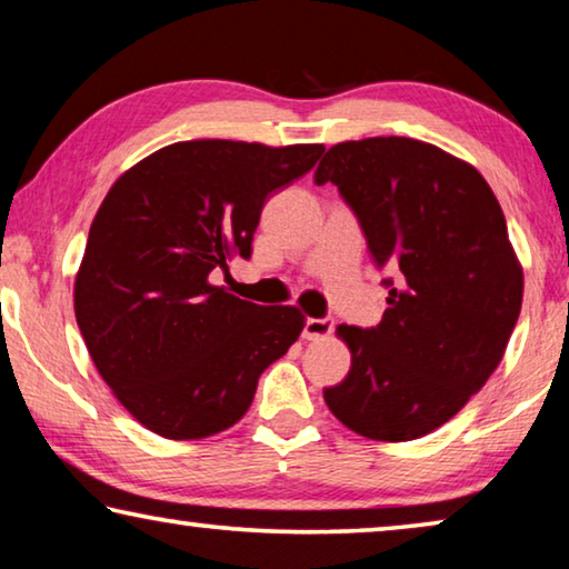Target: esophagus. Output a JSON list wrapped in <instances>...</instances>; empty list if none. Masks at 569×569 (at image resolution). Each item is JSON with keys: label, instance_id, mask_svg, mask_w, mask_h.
I'll return each instance as SVG.
<instances>
[{"label": "esophagus", "instance_id": "1", "mask_svg": "<svg viewBox=\"0 0 569 569\" xmlns=\"http://www.w3.org/2000/svg\"><path fill=\"white\" fill-rule=\"evenodd\" d=\"M329 335H332V321L329 319L309 317L307 321H303V332H301L303 339H325Z\"/></svg>", "mask_w": 569, "mask_h": 569}]
</instances>
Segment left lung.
<instances>
[{
  "instance_id": "1",
  "label": "left lung",
  "mask_w": 569,
  "mask_h": 569,
  "mask_svg": "<svg viewBox=\"0 0 569 569\" xmlns=\"http://www.w3.org/2000/svg\"><path fill=\"white\" fill-rule=\"evenodd\" d=\"M313 183H335L366 234L388 309L337 329L352 352L329 411L358 435L409 442L442 427L501 362L523 299L506 217L472 166L429 142L368 138L329 148Z\"/></svg>"
}]
</instances>
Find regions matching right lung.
Masks as SVG:
<instances>
[{
	"label": "right lung",
	"mask_w": 569,
	"mask_h": 569,
	"mask_svg": "<svg viewBox=\"0 0 569 569\" xmlns=\"http://www.w3.org/2000/svg\"><path fill=\"white\" fill-rule=\"evenodd\" d=\"M325 148L189 140L120 176L91 222L76 321L127 411L166 439H201L244 417L258 378L303 329L296 307H260L209 281L252 256L270 193Z\"/></svg>",
	"instance_id": "add662e5"
}]
</instances>
